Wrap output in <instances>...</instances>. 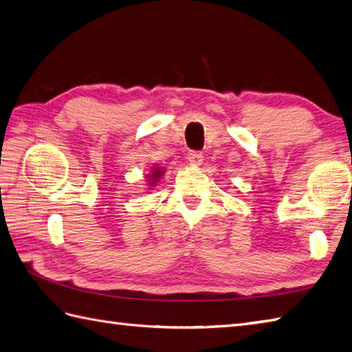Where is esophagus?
I'll use <instances>...</instances> for the list:
<instances>
[{"label":"esophagus","instance_id":"34e87169","mask_svg":"<svg viewBox=\"0 0 352 352\" xmlns=\"http://www.w3.org/2000/svg\"><path fill=\"white\" fill-rule=\"evenodd\" d=\"M203 159H204V155L201 151H189V154H188V160L192 164H201L203 163Z\"/></svg>","mask_w":352,"mask_h":352}]
</instances>
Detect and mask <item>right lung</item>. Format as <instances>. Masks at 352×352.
I'll return each instance as SVG.
<instances>
[{
	"instance_id": "add662e5",
	"label": "right lung",
	"mask_w": 352,
	"mask_h": 352,
	"mask_svg": "<svg viewBox=\"0 0 352 352\" xmlns=\"http://www.w3.org/2000/svg\"><path fill=\"white\" fill-rule=\"evenodd\" d=\"M159 175H162V170H159V169H154V172H153V178H159ZM151 183H154V182H151Z\"/></svg>"
}]
</instances>
